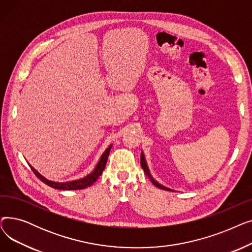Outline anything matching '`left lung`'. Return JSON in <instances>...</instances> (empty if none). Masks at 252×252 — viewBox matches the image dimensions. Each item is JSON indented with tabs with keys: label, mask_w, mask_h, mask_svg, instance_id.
I'll use <instances>...</instances> for the list:
<instances>
[{
	"label": "left lung",
	"mask_w": 252,
	"mask_h": 252,
	"mask_svg": "<svg viewBox=\"0 0 252 252\" xmlns=\"http://www.w3.org/2000/svg\"><path fill=\"white\" fill-rule=\"evenodd\" d=\"M141 166H142V168L144 169V173L146 174V176L150 179V181L152 182V184L154 185V186H156L157 188H159V189H162V190L173 191V190L169 189V188H166V187L162 186L161 184H159V183H158L157 181H155V180L152 178V176H151V174H150V170H149L148 165H147V162H146V159H145V155H144V153H143V152L141 153Z\"/></svg>",
	"instance_id": "1"
}]
</instances>
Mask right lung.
Listing matches in <instances>:
<instances>
[{
	"mask_svg": "<svg viewBox=\"0 0 252 252\" xmlns=\"http://www.w3.org/2000/svg\"><path fill=\"white\" fill-rule=\"evenodd\" d=\"M111 147H112V144L110 145V146L106 149L103 154L101 155L100 159L97 163V165L95 166L94 170L92 171L91 174H89L88 176L82 178V179H78V180H74V181H69V182H62V183H59V182H53V181H50L48 179H46L45 177H43L41 174L38 173V171H36L32 165L31 168L32 170L34 173V175L41 180L43 183H45L46 185H48V186L54 188V189H58V190H81V189H85V188H88L90 186H92L93 184H94L97 179L101 176V174L103 173V170L106 166V162H107V159H108V155H109V152L111 150ZM30 164V163H29Z\"/></svg>",
	"mask_w": 252,
	"mask_h": 252,
	"instance_id": "right-lung-1",
	"label": "right lung"
}]
</instances>
